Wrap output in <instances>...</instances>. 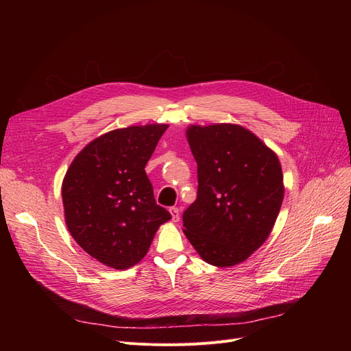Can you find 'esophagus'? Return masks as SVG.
<instances>
[{
    "label": "esophagus",
    "mask_w": 351,
    "mask_h": 351,
    "mask_svg": "<svg viewBox=\"0 0 351 351\" xmlns=\"http://www.w3.org/2000/svg\"><path fill=\"white\" fill-rule=\"evenodd\" d=\"M169 212H171V215H172V220H173V222H179V219H180V210H179L178 208H171Z\"/></svg>",
    "instance_id": "obj_1"
}]
</instances>
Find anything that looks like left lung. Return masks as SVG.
Segmentation results:
<instances>
[{"label":"left lung","mask_w":351,"mask_h":351,"mask_svg":"<svg viewBox=\"0 0 351 351\" xmlns=\"http://www.w3.org/2000/svg\"><path fill=\"white\" fill-rule=\"evenodd\" d=\"M197 197L183 212V233L206 263L245 262L269 237L285 196L282 165L270 147L236 123L191 125Z\"/></svg>","instance_id":"8db88e82"}]
</instances>
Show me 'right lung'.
Returning <instances> with one entry per match:
<instances>
[{
	"label": "right lung",
	"instance_id": "obj_1",
	"mask_svg": "<svg viewBox=\"0 0 351 351\" xmlns=\"http://www.w3.org/2000/svg\"><path fill=\"white\" fill-rule=\"evenodd\" d=\"M168 123L132 125L90 141L62 180L65 223L99 263L123 270L139 263L171 213L156 205L145 166Z\"/></svg>",
	"mask_w": 351,
	"mask_h": 351
}]
</instances>
